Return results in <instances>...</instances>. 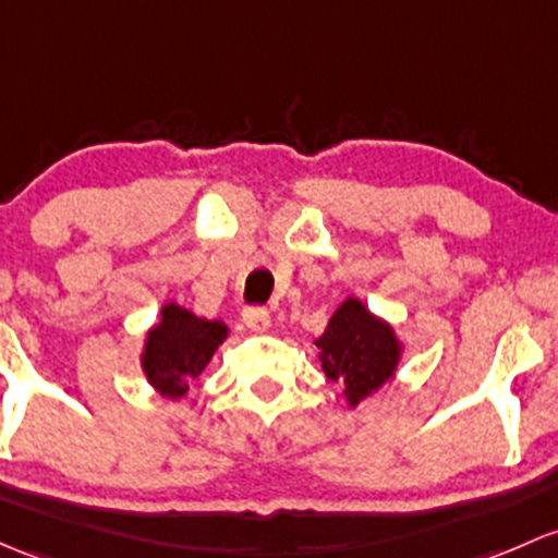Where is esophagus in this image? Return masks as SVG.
<instances>
[{"instance_id":"1","label":"esophagus","mask_w":558,"mask_h":558,"mask_svg":"<svg viewBox=\"0 0 558 558\" xmlns=\"http://www.w3.org/2000/svg\"><path fill=\"white\" fill-rule=\"evenodd\" d=\"M243 320L245 326L254 328V331H267L269 328V313L264 307H245Z\"/></svg>"}]
</instances>
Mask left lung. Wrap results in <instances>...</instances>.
<instances>
[{
    "instance_id": "left-lung-1",
    "label": "left lung",
    "mask_w": 558,
    "mask_h": 558,
    "mask_svg": "<svg viewBox=\"0 0 558 558\" xmlns=\"http://www.w3.org/2000/svg\"><path fill=\"white\" fill-rule=\"evenodd\" d=\"M315 344L320 348L326 377L344 385L350 403L363 401L396 372L398 342L392 328L374 318L357 299H348L331 315Z\"/></svg>"
}]
</instances>
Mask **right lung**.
<instances>
[{
    "label": "right lung",
    "mask_w": 558,
    "mask_h": 558,
    "mask_svg": "<svg viewBox=\"0 0 558 558\" xmlns=\"http://www.w3.org/2000/svg\"><path fill=\"white\" fill-rule=\"evenodd\" d=\"M227 337L221 320H205L179 304L162 307V320L149 331L144 372L149 383L168 398H181L192 379L203 374L210 355Z\"/></svg>",
    "instance_id": "add662e5"
}]
</instances>
